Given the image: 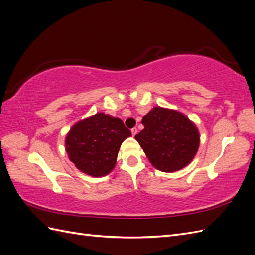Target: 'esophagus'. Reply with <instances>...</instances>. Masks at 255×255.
<instances>
[{
  "instance_id": "obj_1",
  "label": "esophagus",
  "mask_w": 255,
  "mask_h": 255,
  "mask_svg": "<svg viewBox=\"0 0 255 255\" xmlns=\"http://www.w3.org/2000/svg\"><path fill=\"white\" fill-rule=\"evenodd\" d=\"M130 132H132V135H133V136H135V135L137 134L138 130H137V128H133L132 129H130Z\"/></svg>"
}]
</instances>
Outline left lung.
I'll use <instances>...</instances> for the list:
<instances>
[{
	"instance_id": "obj_1",
	"label": "left lung",
	"mask_w": 255,
	"mask_h": 255,
	"mask_svg": "<svg viewBox=\"0 0 255 255\" xmlns=\"http://www.w3.org/2000/svg\"><path fill=\"white\" fill-rule=\"evenodd\" d=\"M141 122L144 128L135 139L158 170L177 171L195 157L200 144L198 128L182 113L156 106Z\"/></svg>"
}]
</instances>
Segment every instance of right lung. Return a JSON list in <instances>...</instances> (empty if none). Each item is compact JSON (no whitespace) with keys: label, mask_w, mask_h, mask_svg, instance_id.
<instances>
[{"label":"right lung","mask_w":255,"mask_h":255,"mask_svg":"<svg viewBox=\"0 0 255 255\" xmlns=\"http://www.w3.org/2000/svg\"><path fill=\"white\" fill-rule=\"evenodd\" d=\"M130 135L120 118L98 113L70 128L66 136V151L82 172L104 176L114 169L120 145Z\"/></svg>","instance_id":"1"}]
</instances>
